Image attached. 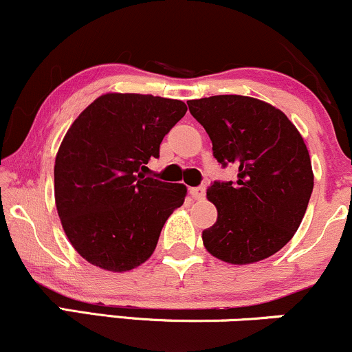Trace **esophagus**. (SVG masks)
<instances>
[{
  "instance_id": "34e87169",
  "label": "esophagus",
  "mask_w": 352,
  "mask_h": 352,
  "mask_svg": "<svg viewBox=\"0 0 352 352\" xmlns=\"http://www.w3.org/2000/svg\"><path fill=\"white\" fill-rule=\"evenodd\" d=\"M205 185H200V187H195V188H190V195L193 197V199L197 200H201L205 199Z\"/></svg>"
}]
</instances>
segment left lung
I'll return each mask as SVG.
<instances>
[{
    "label": "left lung",
    "instance_id": "left-lung-1",
    "mask_svg": "<svg viewBox=\"0 0 352 352\" xmlns=\"http://www.w3.org/2000/svg\"><path fill=\"white\" fill-rule=\"evenodd\" d=\"M213 157L236 168V182H213L207 199L218 217L201 238L207 252L232 265L272 256L292 240L313 192L305 140L280 109L246 96L188 100Z\"/></svg>",
    "mask_w": 352,
    "mask_h": 352
}]
</instances>
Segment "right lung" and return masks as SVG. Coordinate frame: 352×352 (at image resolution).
Wrapping results in <instances>:
<instances>
[{"mask_svg": "<svg viewBox=\"0 0 352 352\" xmlns=\"http://www.w3.org/2000/svg\"><path fill=\"white\" fill-rule=\"evenodd\" d=\"M187 112L182 100L147 94L100 96L64 135L54 164V199L67 240L107 272L151 258L187 187L145 177L165 134Z\"/></svg>", "mask_w": 352, "mask_h": 352, "instance_id": "1", "label": "right lung"}]
</instances>
